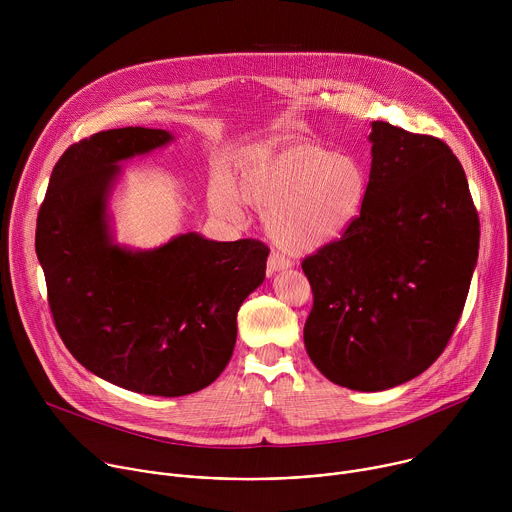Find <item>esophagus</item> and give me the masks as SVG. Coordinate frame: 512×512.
I'll return each instance as SVG.
<instances>
[{"label":"esophagus","mask_w":512,"mask_h":512,"mask_svg":"<svg viewBox=\"0 0 512 512\" xmlns=\"http://www.w3.org/2000/svg\"><path fill=\"white\" fill-rule=\"evenodd\" d=\"M291 267V261L277 255V253H271L269 259H267V273H275V271H285Z\"/></svg>","instance_id":"obj_1"}]
</instances>
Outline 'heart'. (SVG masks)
I'll list each match as a JSON object with an SVG mask.
<instances>
[{"mask_svg":"<svg viewBox=\"0 0 512 512\" xmlns=\"http://www.w3.org/2000/svg\"><path fill=\"white\" fill-rule=\"evenodd\" d=\"M369 194V174L346 154L312 141L257 148L241 156L235 182L218 176L208 204L227 221H241L245 202L263 212L277 247L306 255L340 241L358 221Z\"/></svg>","mask_w":512,"mask_h":512,"instance_id":"b5f03b06","label":"heart"}]
</instances>
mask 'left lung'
I'll list each match as a JSON object with an SVG mask.
<instances>
[{
	"label": "left lung",
	"instance_id": "8db88e82",
	"mask_svg": "<svg viewBox=\"0 0 512 512\" xmlns=\"http://www.w3.org/2000/svg\"><path fill=\"white\" fill-rule=\"evenodd\" d=\"M369 194L336 243L304 259L314 308L304 344L352 391L403 385L454 334L478 259L480 223L462 164L431 135L373 121Z\"/></svg>",
	"mask_w": 512,
	"mask_h": 512
}]
</instances>
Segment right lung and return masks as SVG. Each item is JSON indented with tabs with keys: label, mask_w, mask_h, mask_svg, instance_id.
Here are the masks:
<instances>
[{
	"label": "right lung",
	"mask_w": 512,
	"mask_h": 512,
	"mask_svg": "<svg viewBox=\"0 0 512 512\" xmlns=\"http://www.w3.org/2000/svg\"><path fill=\"white\" fill-rule=\"evenodd\" d=\"M166 129L95 133L62 154L38 212L36 253L56 330L87 371L133 393L182 397L225 371L237 312L265 279L261 241L184 233L156 249L117 245L109 198L135 156Z\"/></svg>",
	"instance_id": "1"
}]
</instances>
